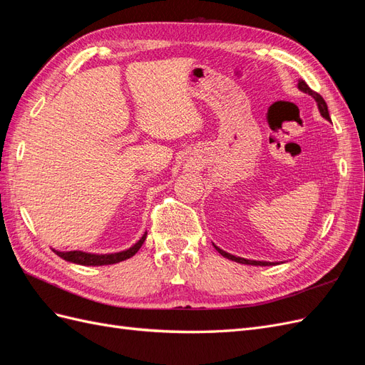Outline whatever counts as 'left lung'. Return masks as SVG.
<instances>
[{"label": "left lung", "mask_w": 365, "mask_h": 365, "mask_svg": "<svg viewBox=\"0 0 365 365\" xmlns=\"http://www.w3.org/2000/svg\"><path fill=\"white\" fill-rule=\"evenodd\" d=\"M298 90H302L303 93H306V94H309V96H312L314 98H315V102H317V105H318V109H319V113H322V115L326 118V120H330V115H329V109H327V105H326V102H324V98L319 96L317 91H314V90H311V88L307 86V83L304 82V81H298ZM217 251H219V254H222L224 257H227V259H230V260H235V262H237V263H244V264H256V267H269V264H274V263H271V262H259V260H247V259H244V257H236V256H233V254H230V252H225L224 250H220V248H217V247H215Z\"/></svg>", "instance_id": "obj_1"}]
</instances>
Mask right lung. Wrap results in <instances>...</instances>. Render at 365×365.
<instances>
[{
	"label": "right lung",
	"instance_id": "obj_1",
	"mask_svg": "<svg viewBox=\"0 0 365 365\" xmlns=\"http://www.w3.org/2000/svg\"><path fill=\"white\" fill-rule=\"evenodd\" d=\"M148 233L143 235V237L137 242L134 247H130L126 251L121 252H114V254H90V252H82V251H67V252H61V251H54L59 257L63 260L77 263V264H85V267H102V264H113L118 263L121 260H126L129 257L134 256V254L141 248V245L145 244Z\"/></svg>",
	"mask_w": 365,
	"mask_h": 365
}]
</instances>
